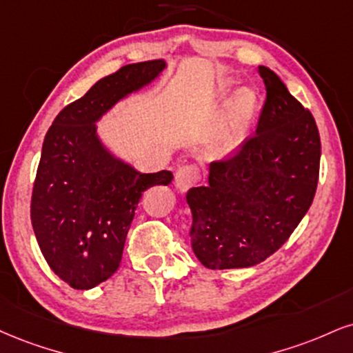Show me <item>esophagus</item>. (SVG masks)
<instances>
[{
	"instance_id": "34e87169",
	"label": "esophagus",
	"mask_w": 353,
	"mask_h": 353,
	"mask_svg": "<svg viewBox=\"0 0 353 353\" xmlns=\"http://www.w3.org/2000/svg\"><path fill=\"white\" fill-rule=\"evenodd\" d=\"M199 181V172L194 165H182L176 171L174 176V185L179 192H188L192 185L197 184Z\"/></svg>"
}]
</instances>
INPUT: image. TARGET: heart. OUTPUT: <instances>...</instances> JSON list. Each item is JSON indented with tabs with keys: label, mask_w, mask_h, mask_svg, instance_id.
Returning <instances> with one entry per match:
<instances>
[{
	"label": "heart",
	"mask_w": 353,
	"mask_h": 353,
	"mask_svg": "<svg viewBox=\"0 0 353 353\" xmlns=\"http://www.w3.org/2000/svg\"><path fill=\"white\" fill-rule=\"evenodd\" d=\"M228 92L230 83H225L223 95ZM256 107L258 100L253 90L243 88L236 93L227 113L207 138L203 148L207 158L212 161H227L241 150L256 118Z\"/></svg>",
	"instance_id": "obj_1"
}]
</instances>
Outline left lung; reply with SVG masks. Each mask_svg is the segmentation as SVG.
<instances>
[{"label": "left lung", "mask_w": 353, "mask_h": 353, "mask_svg": "<svg viewBox=\"0 0 353 353\" xmlns=\"http://www.w3.org/2000/svg\"><path fill=\"white\" fill-rule=\"evenodd\" d=\"M256 133L235 158L209 165V184L185 195L190 245L209 270L250 268L290 239L311 207L319 179L316 121L268 67Z\"/></svg>", "instance_id": "8db88e82"}]
</instances>
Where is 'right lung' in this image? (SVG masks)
Wrapping results in <instances>:
<instances>
[{
	"label": "right lung",
	"instance_id": "obj_1",
	"mask_svg": "<svg viewBox=\"0 0 353 353\" xmlns=\"http://www.w3.org/2000/svg\"><path fill=\"white\" fill-rule=\"evenodd\" d=\"M165 67L164 59H156L100 79L55 117L46 134L31 222L50 270L75 290H92L118 270L143 192L171 184L169 171L139 172L118 158L97 126L118 101L151 85Z\"/></svg>",
	"mask_w": 353,
	"mask_h": 353
}]
</instances>
